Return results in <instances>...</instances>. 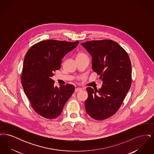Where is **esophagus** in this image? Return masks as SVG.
Returning a JSON list of instances; mask_svg holds the SVG:
<instances>
[{"mask_svg":"<svg viewBox=\"0 0 154 154\" xmlns=\"http://www.w3.org/2000/svg\"><path fill=\"white\" fill-rule=\"evenodd\" d=\"M82 90V89L80 88H76L75 89V92H79V91H81Z\"/></svg>","mask_w":154,"mask_h":154,"instance_id":"esophagus-1","label":"esophagus"}]
</instances>
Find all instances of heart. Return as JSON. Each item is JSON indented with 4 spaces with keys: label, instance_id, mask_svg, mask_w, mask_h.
<instances>
[{
    "label": "heart",
    "instance_id": "1",
    "mask_svg": "<svg viewBox=\"0 0 154 154\" xmlns=\"http://www.w3.org/2000/svg\"><path fill=\"white\" fill-rule=\"evenodd\" d=\"M79 55H82V54H79Z\"/></svg>",
    "mask_w": 154,
    "mask_h": 154
}]
</instances>
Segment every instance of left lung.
<instances>
[{"mask_svg": "<svg viewBox=\"0 0 154 154\" xmlns=\"http://www.w3.org/2000/svg\"><path fill=\"white\" fill-rule=\"evenodd\" d=\"M81 45L92 55V70L103 81L98 90L87 88L86 111L96 120H104L117 111L131 88V60L124 49L111 40L89 41Z\"/></svg>", "mask_w": 154, "mask_h": 154, "instance_id": "obj_1", "label": "left lung"}]
</instances>
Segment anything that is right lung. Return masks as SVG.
Masks as SVG:
<instances>
[{
  "instance_id": "obj_1",
  "label": "right lung",
  "mask_w": 154,
  "mask_h": 154,
  "mask_svg": "<svg viewBox=\"0 0 154 154\" xmlns=\"http://www.w3.org/2000/svg\"><path fill=\"white\" fill-rule=\"evenodd\" d=\"M79 41L47 40L34 44L23 60L21 82L30 104L38 114L47 119L58 117L73 94L72 84L54 86L51 77L60 68L62 59L74 49Z\"/></svg>"
}]
</instances>
